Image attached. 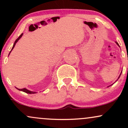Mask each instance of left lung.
I'll use <instances>...</instances> for the list:
<instances>
[{
	"instance_id": "obj_1",
	"label": "left lung",
	"mask_w": 128,
	"mask_h": 128,
	"mask_svg": "<svg viewBox=\"0 0 128 128\" xmlns=\"http://www.w3.org/2000/svg\"><path fill=\"white\" fill-rule=\"evenodd\" d=\"M116 42V44H117V45H118V46H119V47H120V46H119V44H118V42ZM121 74H122V72H121V73H120V75H119V76H118V79H117V80H118V79H119V78H120V75H121ZM117 80H116V81H117ZM111 85H112V84H111ZM108 86V87H109V86Z\"/></svg>"
}]
</instances>
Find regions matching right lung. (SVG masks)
<instances>
[{"label":"right lung","instance_id":"1","mask_svg":"<svg viewBox=\"0 0 128 128\" xmlns=\"http://www.w3.org/2000/svg\"><path fill=\"white\" fill-rule=\"evenodd\" d=\"M23 34L22 33V34L20 35V36H18V38H17V39L15 41V42H14V44H13V46H12V49H11V50L10 51V54H9V55H10V53H11V51H12V50L13 49H14V47H15V45H16V44L17 43V42H18V41L19 40H20V38H21V37H22V36H23ZM17 88V90H20V91H22V92H26V93H28V94H35V93H36V92H32V91H30V90H29L26 89V88H22V89H18V88Z\"/></svg>","mask_w":128,"mask_h":128}]
</instances>
